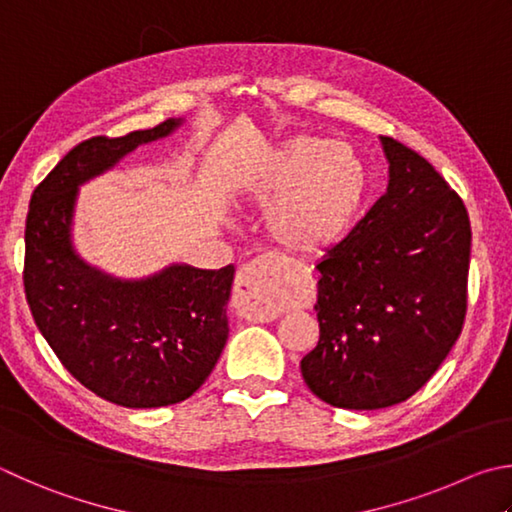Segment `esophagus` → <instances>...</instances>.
I'll list each match as a JSON object with an SVG mask.
<instances>
[{
    "mask_svg": "<svg viewBox=\"0 0 512 512\" xmlns=\"http://www.w3.org/2000/svg\"><path fill=\"white\" fill-rule=\"evenodd\" d=\"M282 266V257L264 253L239 268L235 280V295L237 309L244 318L268 322L280 315V306L275 302V284Z\"/></svg>",
    "mask_w": 512,
    "mask_h": 512,
    "instance_id": "esophagus-1",
    "label": "esophagus"
}]
</instances>
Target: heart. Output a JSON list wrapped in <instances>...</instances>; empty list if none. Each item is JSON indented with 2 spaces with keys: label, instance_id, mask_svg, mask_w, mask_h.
<instances>
[{
  "label": "heart",
  "instance_id": "1",
  "mask_svg": "<svg viewBox=\"0 0 512 512\" xmlns=\"http://www.w3.org/2000/svg\"><path fill=\"white\" fill-rule=\"evenodd\" d=\"M365 174L347 147L295 136L264 156L250 192L266 203V232L295 255H318L349 230Z\"/></svg>",
  "mask_w": 512,
  "mask_h": 512
}]
</instances>
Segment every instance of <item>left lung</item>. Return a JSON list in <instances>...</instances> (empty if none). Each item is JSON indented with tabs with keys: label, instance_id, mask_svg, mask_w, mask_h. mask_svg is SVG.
Segmentation results:
<instances>
[{
	"label": "left lung",
	"instance_id": "1",
	"mask_svg": "<svg viewBox=\"0 0 512 512\" xmlns=\"http://www.w3.org/2000/svg\"><path fill=\"white\" fill-rule=\"evenodd\" d=\"M380 141L387 192L315 266L320 340L300 362L311 392L342 410H380L416 394L468 309L466 206L421 154Z\"/></svg>",
	"mask_w": 512,
	"mask_h": 512
}]
</instances>
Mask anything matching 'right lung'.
<instances>
[{
    "label": "right lung",
    "instance_id": "obj_1",
    "mask_svg": "<svg viewBox=\"0 0 512 512\" xmlns=\"http://www.w3.org/2000/svg\"><path fill=\"white\" fill-rule=\"evenodd\" d=\"M176 125L78 143L37 185L26 215L24 293L37 329L80 385L134 410L181 403L206 383L228 340L235 268L170 266L150 280H114L73 253V203L82 181Z\"/></svg>",
    "mask_w": 512,
    "mask_h": 512
}]
</instances>
